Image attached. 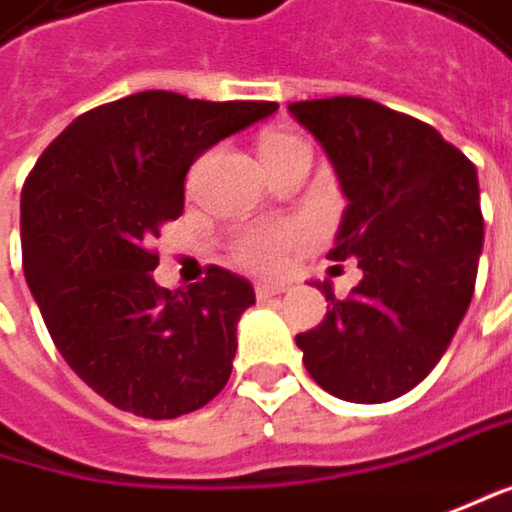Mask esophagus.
<instances>
[{
    "label": "esophagus",
    "mask_w": 512,
    "mask_h": 512,
    "mask_svg": "<svg viewBox=\"0 0 512 512\" xmlns=\"http://www.w3.org/2000/svg\"><path fill=\"white\" fill-rule=\"evenodd\" d=\"M285 291V282H256V297L259 300H268Z\"/></svg>",
    "instance_id": "esophagus-1"
}]
</instances>
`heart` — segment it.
Returning <instances> with one entry per match:
<instances>
[{"label":"heart","instance_id":"b5f03b06","mask_svg":"<svg viewBox=\"0 0 512 512\" xmlns=\"http://www.w3.org/2000/svg\"><path fill=\"white\" fill-rule=\"evenodd\" d=\"M300 139H294L291 133H279V130H271L262 136L259 142V154L268 157V154H276L288 145H294ZM297 241V230L294 227H265V230H250L244 236L238 238L236 244V256L241 265L253 268V271H274L276 265L282 262L285 250Z\"/></svg>","mask_w":512,"mask_h":512}]
</instances>
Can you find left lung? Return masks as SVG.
Masks as SVG:
<instances>
[{
    "label": "left lung",
    "mask_w": 512,
    "mask_h": 512,
    "mask_svg": "<svg viewBox=\"0 0 512 512\" xmlns=\"http://www.w3.org/2000/svg\"><path fill=\"white\" fill-rule=\"evenodd\" d=\"M338 174L347 209L329 259L361 282L297 335L309 376L332 396L379 405L434 370L469 309L484 218L478 171L431 125L370 98L288 104Z\"/></svg>",
    "instance_id": "obj_1"
}]
</instances>
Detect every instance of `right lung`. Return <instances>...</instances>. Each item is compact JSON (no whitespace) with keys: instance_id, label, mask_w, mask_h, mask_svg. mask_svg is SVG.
I'll list each match as a JSON object with an SVG mask.
<instances>
[{"instance_id":"add662e5","label":"right lung","mask_w":512,"mask_h":512,"mask_svg":"<svg viewBox=\"0 0 512 512\" xmlns=\"http://www.w3.org/2000/svg\"><path fill=\"white\" fill-rule=\"evenodd\" d=\"M274 101H198L148 90L78 116L22 186V271L66 364L145 420L203 408L233 373L236 326L256 303L244 276L209 268L168 291L151 241L183 212V180Z\"/></svg>"}]
</instances>
